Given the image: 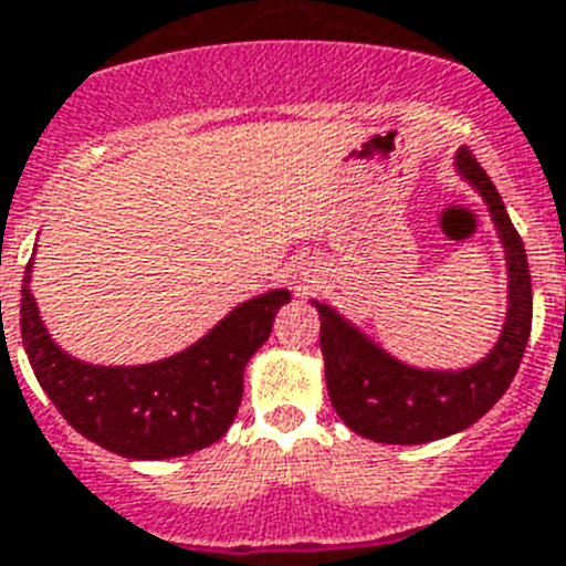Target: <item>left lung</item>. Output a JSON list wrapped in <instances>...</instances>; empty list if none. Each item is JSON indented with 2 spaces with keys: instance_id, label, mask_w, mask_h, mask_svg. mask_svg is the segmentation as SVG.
I'll return each instance as SVG.
<instances>
[{
  "instance_id": "8db88e82",
  "label": "left lung",
  "mask_w": 566,
  "mask_h": 566,
  "mask_svg": "<svg viewBox=\"0 0 566 566\" xmlns=\"http://www.w3.org/2000/svg\"><path fill=\"white\" fill-rule=\"evenodd\" d=\"M457 172L483 196L506 249L509 310L494 349L465 370H419L373 344L344 315L315 301L321 315L326 390L347 428L373 442L422 446L465 431L512 385L532 329V280L521 233L501 193L469 147L457 153Z\"/></svg>"
}]
</instances>
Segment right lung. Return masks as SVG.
Instances as JSON below:
<instances>
[{
    "instance_id": "add662e5",
    "label": "right lung",
    "mask_w": 566,
    "mask_h": 566,
    "mask_svg": "<svg viewBox=\"0 0 566 566\" xmlns=\"http://www.w3.org/2000/svg\"><path fill=\"white\" fill-rule=\"evenodd\" d=\"M22 277L20 329L40 387L74 431L129 460L193 454L226 437L242 401L245 364L272 333L289 289L251 297L228 312L205 338L176 356L138 367H101L54 344Z\"/></svg>"
}]
</instances>
